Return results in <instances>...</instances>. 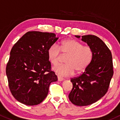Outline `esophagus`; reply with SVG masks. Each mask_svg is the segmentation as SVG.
Instances as JSON below:
<instances>
[{"label": "esophagus", "mask_w": 120, "mask_h": 120, "mask_svg": "<svg viewBox=\"0 0 120 120\" xmlns=\"http://www.w3.org/2000/svg\"><path fill=\"white\" fill-rule=\"evenodd\" d=\"M64 80V78H62V77H58V81H62Z\"/></svg>", "instance_id": "obj_1"}]
</instances>
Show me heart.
Segmentation results:
<instances>
[{
  "label": "heart",
  "mask_w": 120,
  "mask_h": 120,
  "mask_svg": "<svg viewBox=\"0 0 120 120\" xmlns=\"http://www.w3.org/2000/svg\"><path fill=\"white\" fill-rule=\"evenodd\" d=\"M60 51L69 55L65 61L66 64L53 68L56 74L61 77L70 76L75 71L77 73H82L90 64L93 56V51L90 46H83V43L75 39H66L60 42L59 47L53 44L47 49V58L52 65L59 64Z\"/></svg>",
  "instance_id": "obj_1"
}]
</instances>
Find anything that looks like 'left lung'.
Returning a JSON list of instances; mask_svg holds the SVG:
<instances>
[{
  "label": "left lung",
  "instance_id": "left-lung-1",
  "mask_svg": "<svg viewBox=\"0 0 120 120\" xmlns=\"http://www.w3.org/2000/svg\"><path fill=\"white\" fill-rule=\"evenodd\" d=\"M82 41L92 49L93 56L85 71L71 79L73 89L69 95L73 104L81 106L91 105L101 98L108 91L113 75L111 51L105 43L93 35L82 36Z\"/></svg>",
  "mask_w": 120,
  "mask_h": 120
}]
</instances>
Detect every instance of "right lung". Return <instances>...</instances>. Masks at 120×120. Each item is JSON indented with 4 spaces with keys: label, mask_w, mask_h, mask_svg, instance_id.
I'll list each match as a JSON object with an SVG mask.
<instances>
[{
    "label": "right lung",
    "mask_w": 120,
    "mask_h": 120,
    "mask_svg": "<svg viewBox=\"0 0 120 120\" xmlns=\"http://www.w3.org/2000/svg\"><path fill=\"white\" fill-rule=\"evenodd\" d=\"M58 39L54 33L29 31L12 47L6 75L11 94L22 104H39L47 97L50 83L58 80L47 54Z\"/></svg>",
    "instance_id": "add662e5"
}]
</instances>
